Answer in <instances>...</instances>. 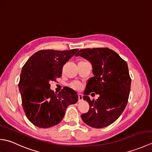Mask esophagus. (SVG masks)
<instances>
[{
    "label": "esophagus",
    "instance_id": "34e87169",
    "mask_svg": "<svg viewBox=\"0 0 152 152\" xmlns=\"http://www.w3.org/2000/svg\"><path fill=\"white\" fill-rule=\"evenodd\" d=\"M83 100V96L82 94H78V101L80 102Z\"/></svg>",
    "mask_w": 152,
    "mask_h": 152
}]
</instances>
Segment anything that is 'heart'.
Listing matches in <instances>:
<instances>
[{
    "instance_id": "b5f03b06",
    "label": "heart",
    "mask_w": 152,
    "mask_h": 152,
    "mask_svg": "<svg viewBox=\"0 0 152 152\" xmlns=\"http://www.w3.org/2000/svg\"><path fill=\"white\" fill-rule=\"evenodd\" d=\"M71 88L74 89H79L81 88V83L78 82H74L70 84Z\"/></svg>"
}]
</instances>
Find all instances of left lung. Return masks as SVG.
Returning <instances> with one entry per match:
<instances>
[{"instance_id":"1","label":"left lung","mask_w":152,"mask_h":152,"mask_svg":"<svg viewBox=\"0 0 152 152\" xmlns=\"http://www.w3.org/2000/svg\"><path fill=\"white\" fill-rule=\"evenodd\" d=\"M76 56L91 63L94 75L88 80L83 93L89 110L81 115L82 119L93 128L107 127L121 115L127 104L131 83L127 63L107 48L82 49ZM91 92L99 94V97L91 101L88 96Z\"/></svg>"}]
</instances>
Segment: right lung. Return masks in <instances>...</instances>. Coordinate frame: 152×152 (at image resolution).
I'll use <instances>...</instances> for the list:
<instances>
[{"label":"right lung","mask_w":152,"mask_h":152,"mask_svg":"<svg viewBox=\"0 0 152 152\" xmlns=\"http://www.w3.org/2000/svg\"><path fill=\"white\" fill-rule=\"evenodd\" d=\"M78 51L40 50L23 66L19 82L22 106L27 119L37 127L49 128L59 124L68 106L78 102L74 90L67 88L56 94L50 84L60 78L63 65Z\"/></svg>","instance_id":"right-lung-1"}]
</instances>
